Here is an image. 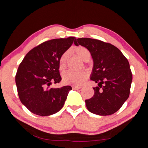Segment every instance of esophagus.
I'll return each mask as SVG.
<instances>
[{
    "instance_id": "1",
    "label": "esophagus",
    "mask_w": 148,
    "mask_h": 148,
    "mask_svg": "<svg viewBox=\"0 0 148 148\" xmlns=\"http://www.w3.org/2000/svg\"><path fill=\"white\" fill-rule=\"evenodd\" d=\"M82 86H72V89L73 90H78V89H81Z\"/></svg>"
}]
</instances>
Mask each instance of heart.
Wrapping results in <instances>:
<instances>
[{"instance_id":"heart-1","label":"heart","mask_w":148,"mask_h":148,"mask_svg":"<svg viewBox=\"0 0 148 148\" xmlns=\"http://www.w3.org/2000/svg\"><path fill=\"white\" fill-rule=\"evenodd\" d=\"M75 53L80 59L84 62L89 61L90 58V53L87 48L83 46H79L75 48ZM69 53L67 51L62 55L60 59V68L64 69L65 67L66 62H67ZM88 74L86 72H73L68 71L63 76V80L65 84H71V85L79 86L81 85L84 81L88 77Z\"/></svg>"}]
</instances>
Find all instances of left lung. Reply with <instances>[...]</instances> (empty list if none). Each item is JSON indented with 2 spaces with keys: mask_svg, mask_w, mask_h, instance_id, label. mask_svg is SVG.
I'll return each instance as SVG.
<instances>
[{
  "mask_svg": "<svg viewBox=\"0 0 148 148\" xmlns=\"http://www.w3.org/2000/svg\"><path fill=\"white\" fill-rule=\"evenodd\" d=\"M74 45L88 49L93 62L90 78L98 84L93 96L85 100L87 109L100 116L114 114L130 95L132 74L128 60L114 46L97 39H76Z\"/></svg>",
  "mask_w": 148,
  "mask_h": 148,
  "instance_id": "1",
  "label": "left lung"
}]
</instances>
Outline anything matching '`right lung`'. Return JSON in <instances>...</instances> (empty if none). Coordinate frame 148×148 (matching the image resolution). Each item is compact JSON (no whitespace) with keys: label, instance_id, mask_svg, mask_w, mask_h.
Wrapping results in <instances>:
<instances>
[{"label":"right lung","instance_id":"obj_1","mask_svg":"<svg viewBox=\"0 0 148 148\" xmlns=\"http://www.w3.org/2000/svg\"><path fill=\"white\" fill-rule=\"evenodd\" d=\"M76 38L55 39L31 49L19 65L15 81L21 103L41 116L55 114L64 106L71 86L51 88L60 83V59Z\"/></svg>","mask_w":148,"mask_h":148}]
</instances>
